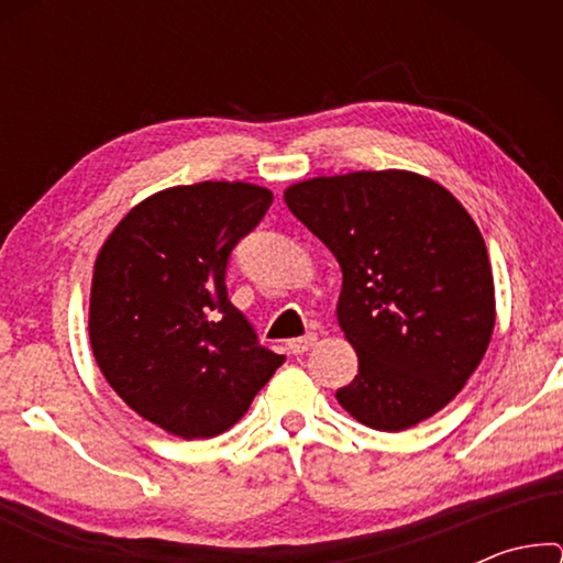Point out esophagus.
Instances as JSON below:
<instances>
[{"label": "esophagus", "instance_id": "esophagus-1", "mask_svg": "<svg viewBox=\"0 0 563 563\" xmlns=\"http://www.w3.org/2000/svg\"><path fill=\"white\" fill-rule=\"evenodd\" d=\"M316 340H318L316 332H308V335L290 340L288 342V350L292 352V355H302V352H308L312 345H316Z\"/></svg>", "mask_w": 563, "mask_h": 563}]
</instances>
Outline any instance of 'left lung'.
<instances>
[{
	"label": "left lung",
	"mask_w": 563,
	"mask_h": 563,
	"mask_svg": "<svg viewBox=\"0 0 563 563\" xmlns=\"http://www.w3.org/2000/svg\"><path fill=\"white\" fill-rule=\"evenodd\" d=\"M285 203L342 268L338 322L360 367L338 402L379 432L450 405L497 318L487 245L464 206L409 170L310 178Z\"/></svg>",
	"instance_id": "1"
}]
</instances>
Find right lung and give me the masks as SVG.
Returning <instances> with one entry per match:
<instances>
[{"label": "right lung", "mask_w": 563, "mask_h": 563, "mask_svg": "<svg viewBox=\"0 0 563 563\" xmlns=\"http://www.w3.org/2000/svg\"><path fill=\"white\" fill-rule=\"evenodd\" d=\"M271 203L268 188L241 180L158 190L123 216L93 263L97 365L133 412L184 440L233 427L285 362L225 290L233 247Z\"/></svg>", "instance_id": "add662e5"}]
</instances>
